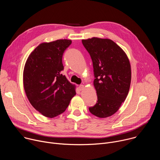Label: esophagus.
Returning a JSON list of instances; mask_svg holds the SVG:
<instances>
[{"instance_id":"esophagus-1","label":"esophagus","mask_w":160,"mask_h":160,"mask_svg":"<svg viewBox=\"0 0 160 160\" xmlns=\"http://www.w3.org/2000/svg\"><path fill=\"white\" fill-rule=\"evenodd\" d=\"M83 88H84V85H79V87H78V90H79L80 91H81V90H82L83 89Z\"/></svg>"}]
</instances>
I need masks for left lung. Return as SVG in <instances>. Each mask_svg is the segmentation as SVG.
I'll return each mask as SVG.
<instances>
[{
	"instance_id": "left-lung-1",
	"label": "left lung",
	"mask_w": 160,
	"mask_h": 160,
	"mask_svg": "<svg viewBox=\"0 0 160 160\" xmlns=\"http://www.w3.org/2000/svg\"><path fill=\"white\" fill-rule=\"evenodd\" d=\"M92 59L97 103L88 108L92 115L107 118L125 101L131 82L129 59L123 49L108 38L93 37L82 40Z\"/></svg>"
}]
</instances>
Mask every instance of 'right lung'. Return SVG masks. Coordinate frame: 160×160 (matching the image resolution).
Instances as JSON below:
<instances>
[{
	"label": "right lung",
	"mask_w": 160,
	"mask_h": 160,
	"mask_svg": "<svg viewBox=\"0 0 160 160\" xmlns=\"http://www.w3.org/2000/svg\"><path fill=\"white\" fill-rule=\"evenodd\" d=\"M71 40L40 43L29 55L23 71V85L32 106L42 115L54 118L62 113L76 94L75 85L62 71V58Z\"/></svg>",
	"instance_id": "1"
}]
</instances>
